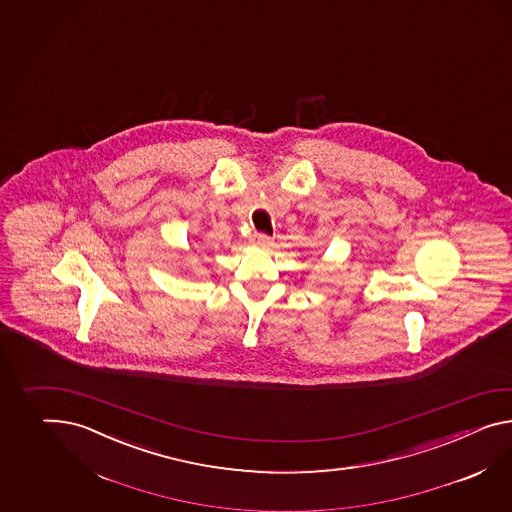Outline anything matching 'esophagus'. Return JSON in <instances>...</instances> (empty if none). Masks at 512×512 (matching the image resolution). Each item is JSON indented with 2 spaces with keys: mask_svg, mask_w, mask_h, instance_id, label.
I'll use <instances>...</instances> for the list:
<instances>
[{
  "mask_svg": "<svg viewBox=\"0 0 512 512\" xmlns=\"http://www.w3.org/2000/svg\"><path fill=\"white\" fill-rule=\"evenodd\" d=\"M252 243L256 245V247H271L273 245V239L269 236H265V234H254L252 236Z\"/></svg>",
  "mask_w": 512,
  "mask_h": 512,
  "instance_id": "esophagus-1",
  "label": "esophagus"
}]
</instances>
